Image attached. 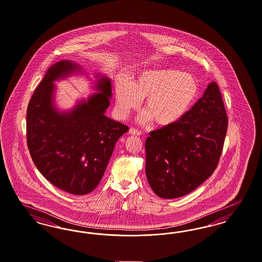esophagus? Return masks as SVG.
<instances>
[{
    "instance_id": "1",
    "label": "esophagus",
    "mask_w": 262,
    "mask_h": 262,
    "mask_svg": "<svg viewBox=\"0 0 262 262\" xmlns=\"http://www.w3.org/2000/svg\"><path fill=\"white\" fill-rule=\"evenodd\" d=\"M129 134H131V135L133 136H140L141 135V132H140V131H138L137 129H134V128H130V130H129Z\"/></svg>"
}]
</instances>
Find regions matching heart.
Returning <instances> with one entry per match:
<instances>
[{"instance_id": "1", "label": "heart", "mask_w": 262, "mask_h": 262, "mask_svg": "<svg viewBox=\"0 0 262 262\" xmlns=\"http://www.w3.org/2000/svg\"><path fill=\"white\" fill-rule=\"evenodd\" d=\"M199 83L193 75L174 68H154L137 73L128 83L118 78L116 103L118 116H129L144 100L141 121L155 120L160 127L177 124L193 107L199 96Z\"/></svg>"}]
</instances>
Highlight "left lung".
Here are the masks:
<instances>
[{"instance_id": "left-lung-1", "label": "left lung", "mask_w": 262, "mask_h": 262, "mask_svg": "<svg viewBox=\"0 0 262 262\" xmlns=\"http://www.w3.org/2000/svg\"><path fill=\"white\" fill-rule=\"evenodd\" d=\"M227 125L220 88L212 81L180 122L150 132L145 140V174L155 193L164 199L182 197L211 177Z\"/></svg>"}]
</instances>
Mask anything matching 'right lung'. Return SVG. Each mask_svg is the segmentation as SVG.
I'll return each mask as SVG.
<instances>
[{
    "instance_id": "add662e5",
    "label": "right lung",
    "mask_w": 262,
    "mask_h": 262,
    "mask_svg": "<svg viewBox=\"0 0 262 262\" xmlns=\"http://www.w3.org/2000/svg\"><path fill=\"white\" fill-rule=\"evenodd\" d=\"M81 68L61 60L49 67L27 108L30 155L49 182L75 195L93 191L101 182L117 140L129 128L105 116L112 97L111 80L98 75L94 93L68 112L54 105V81Z\"/></svg>"
}]
</instances>
